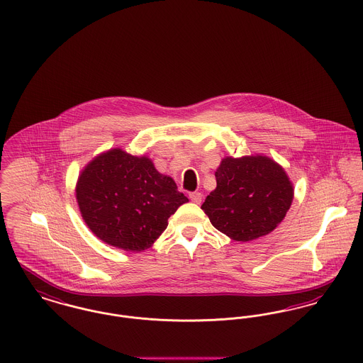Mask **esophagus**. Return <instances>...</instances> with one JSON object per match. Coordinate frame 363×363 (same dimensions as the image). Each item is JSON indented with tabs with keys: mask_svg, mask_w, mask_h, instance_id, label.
<instances>
[{
	"mask_svg": "<svg viewBox=\"0 0 363 363\" xmlns=\"http://www.w3.org/2000/svg\"><path fill=\"white\" fill-rule=\"evenodd\" d=\"M189 198H190L191 202H194V203H196V205L202 202V194L198 192V191L190 192V194H189Z\"/></svg>",
	"mask_w": 363,
	"mask_h": 363,
	"instance_id": "1",
	"label": "esophagus"
}]
</instances>
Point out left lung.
<instances>
[{"label": "left lung", "mask_w": 363, "mask_h": 363, "mask_svg": "<svg viewBox=\"0 0 363 363\" xmlns=\"http://www.w3.org/2000/svg\"><path fill=\"white\" fill-rule=\"evenodd\" d=\"M214 174L217 187L206 196L202 210L213 227L230 239H258L284 220L294 187L283 167L269 157H227Z\"/></svg>", "instance_id": "obj_1"}]
</instances>
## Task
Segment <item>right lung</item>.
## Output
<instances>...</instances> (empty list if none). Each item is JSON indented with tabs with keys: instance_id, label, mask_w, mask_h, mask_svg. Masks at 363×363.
Returning <instances> with one entry per match:
<instances>
[{
	"instance_id": "add662e5",
	"label": "right lung",
	"mask_w": 363,
	"mask_h": 363,
	"mask_svg": "<svg viewBox=\"0 0 363 363\" xmlns=\"http://www.w3.org/2000/svg\"><path fill=\"white\" fill-rule=\"evenodd\" d=\"M82 217L102 242L125 251L153 246L168 218L189 202L172 177L161 174L150 158L112 149L82 171L77 184Z\"/></svg>"
}]
</instances>
